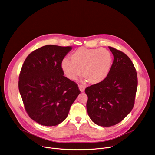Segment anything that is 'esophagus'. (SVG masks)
I'll use <instances>...</instances> for the list:
<instances>
[{
	"label": "esophagus",
	"instance_id": "obj_1",
	"mask_svg": "<svg viewBox=\"0 0 155 155\" xmlns=\"http://www.w3.org/2000/svg\"><path fill=\"white\" fill-rule=\"evenodd\" d=\"M78 87H79V89L80 91L81 92H83L84 91V89H85V87L83 85H78Z\"/></svg>",
	"mask_w": 155,
	"mask_h": 155
}]
</instances>
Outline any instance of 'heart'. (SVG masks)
<instances>
[{
  "label": "heart",
  "instance_id": "b5f03b06",
  "mask_svg": "<svg viewBox=\"0 0 155 155\" xmlns=\"http://www.w3.org/2000/svg\"><path fill=\"white\" fill-rule=\"evenodd\" d=\"M61 62V69L65 76L74 81L81 74L91 84L103 82L109 75L113 58L110 52L104 48H80Z\"/></svg>",
  "mask_w": 155,
  "mask_h": 155
}]
</instances>
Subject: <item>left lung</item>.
Returning <instances> with one entry per match:
<instances>
[{"label":"left lung","instance_id":"1","mask_svg":"<svg viewBox=\"0 0 155 155\" xmlns=\"http://www.w3.org/2000/svg\"><path fill=\"white\" fill-rule=\"evenodd\" d=\"M114 61L107 77L98 84L86 88V108L91 120L103 127H110L132 111L138 86L135 68L124 52L109 46Z\"/></svg>","mask_w":155,"mask_h":155}]
</instances>
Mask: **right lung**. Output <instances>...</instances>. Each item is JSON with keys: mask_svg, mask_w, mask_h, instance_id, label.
Masks as SVG:
<instances>
[{"mask_svg": "<svg viewBox=\"0 0 155 155\" xmlns=\"http://www.w3.org/2000/svg\"><path fill=\"white\" fill-rule=\"evenodd\" d=\"M71 49V46L46 45L29 54L22 65L18 89L25 109L42 126L63 122L81 92L61 69V62Z\"/></svg>", "mask_w": 155, "mask_h": 155, "instance_id": "obj_1", "label": "right lung"}]
</instances>
